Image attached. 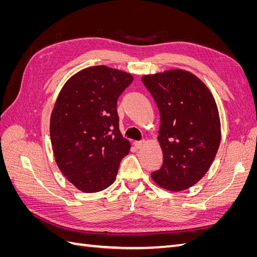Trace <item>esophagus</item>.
<instances>
[{
  "label": "esophagus",
  "mask_w": 257,
  "mask_h": 257,
  "mask_svg": "<svg viewBox=\"0 0 257 257\" xmlns=\"http://www.w3.org/2000/svg\"><path fill=\"white\" fill-rule=\"evenodd\" d=\"M145 145L144 141H138V142H134V147L136 149H141V148Z\"/></svg>",
  "instance_id": "34e87169"
}]
</instances>
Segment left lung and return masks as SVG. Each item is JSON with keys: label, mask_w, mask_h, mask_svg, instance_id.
Segmentation results:
<instances>
[{"label": "left lung", "mask_w": 257, "mask_h": 257, "mask_svg": "<svg viewBox=\"0 0 257 257\" xmlns=\"http://www.w3.org/2000/svg\"><path fill=\"white\" fill-rule=\"evenodd\" d=\"M160 112L159 143L163 164L151 177L169 191L191 188L205 176L221 142L214 98L205 83L189 72L174 69L143 76Z\"/></svg>", "instance_id": "left-lung-1"}]
</instances>
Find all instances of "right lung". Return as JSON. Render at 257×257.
Listing matches in <instances>:
<instances>
[{
	"label": "right lung",
	"mask_w": 257,
	"mask_h": 257,
	"mask_svg": "<svg viewBox=\"0 0 257 257\" xmlns=\"http://www.w3.org/2000/svg\"><path fill=\"white\" fill-rule=\"evenodd\" d=\"M133 76L104 65L80 71L61 90L50 120L57 164L85 193L111 185L130 143L119 131L118 98Z\"/></svg>",
	"instance_id": "1"
}]
</instances>
